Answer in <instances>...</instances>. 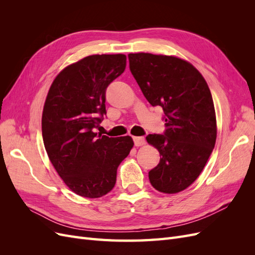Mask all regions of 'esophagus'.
I'll list each match as a JSON object with an SVG mask.
<instances>
[{"label": "esophagus", "mask_w": 255, "mask_h": 255, "mask_svg": "<svg viewBox=\"0 0 255 255\" xmlns=\"http://www.w3.org/2000/svg\"><path fill=\"white\" fill-rule=\"evenodd\" d=\"M133 140H134V144L136 146H140L145 143L144 137H133Z\"/></svg>", "instance_id": "1"}]
</instances>
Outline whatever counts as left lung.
Wrapping results in <instances>:
<instances>
[{"label": "left lung", "mask_w": 255, "mask_h": 255, "mask_svg": "<svg viewBox=\"0 0 255 255\" xmlns=\"http://www.w3.org/2000/svg\"><path fill=\"white\" fill-rule=\"evenodd\" d=\"M129 70L152 106L164 111V134L146 141L160 154L149 171L156 190L175 194L202 172L216 142L215 107L211 90L197 69L181 58L150 53L128 54Z\"/></svg>", "instance_id": "1"}]
</instances>
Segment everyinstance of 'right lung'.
<instances>
[{
    "instance_id": "right-lung-1",
    "label": "right lung",
    "mask_w": 255,
    "mask_h": 255,
    "mask_svg": "<svg viewBox=\"0 0 255 255\" xmlns=\"http://www.w3.org/2000/svg\"><path fill=\"white\" fill-rule=\"evenodd\" d=\"M126 65L123 54L85 57L56 76L45 100V151L67 186L85 198H100L114 188L118 166L134 145L130 136L95 133L106 115V88Z\"/></svg>"
}]
</instances>
